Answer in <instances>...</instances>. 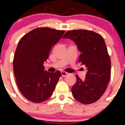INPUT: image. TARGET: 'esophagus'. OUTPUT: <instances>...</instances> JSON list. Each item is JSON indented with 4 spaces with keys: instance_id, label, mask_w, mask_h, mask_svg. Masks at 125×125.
I'll return each mask as SVG.
<instances>
[{
    "instance_id": "1",
    "label": "esophagus",
    "mask_w": 125,
    "mask_h": 125,
    "mask_svg": "<svg viewBox=\"0 0 125 125\" xmlns=\"http://www.w3.org/2000/svg\"><path fill=\"white\" fill-rule=\"evenodd\" d=\"M61 73H62V75L63 77L66 76V75H67L68 74V73H66V72L65 71H61Z\"/></svg>"
}]
</instances>
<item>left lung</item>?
I'll use <instances>...</instances> for the list:
<instances>
[{"label": "left lung", "instance_id": "1", "mask_svg": "<svg viewBox=\"0 0 125 125\" xmlns=\"http://www.w3.org/2000/svg\"><path fill=\"white\" fill-rule=\"evenodd\" d=\"M63 37L76 43L81 52L79 63L88 70L84 80L76 75L77 82L71 88L73 96L82 104L97 102L111 79V59L104 39L101 35L86 30H71Z\"/></svg>", "mask_w": 125, "mask_h": 125}]
</instances>
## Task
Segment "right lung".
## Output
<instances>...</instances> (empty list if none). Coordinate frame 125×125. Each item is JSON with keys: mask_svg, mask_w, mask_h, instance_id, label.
<instances>
[{"mask_svg": "<svg viewBox=\"0 0 125 125\" xmlns=\"http://www.w3.org/2000/svg\"><path fill=\"white\" fill-rule=\"evenodd\" d=\"M65 31L37 28L21 39L15 51L13 70L20 92L27 100L39 103L51 97L62 75L59 71H45L52 46L62 38Z\"/></svg>", "mask_w": 125, "mask_h": 125, "instance_id": "obj_1", "label": "right lung"}]
</instances>
